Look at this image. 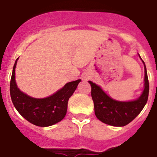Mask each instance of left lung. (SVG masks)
<instances>
[{
	"label": "left lung",
	"instance_id": "obj_1",
	"mask_svg": "<svg viewBox=\"0 0 157 157\" xmlns=\"http://www.w3.org/2000/svg\"><path fill=\"white\" fill-rule=\"evenodd\" d=\"M139 56L144 66V84L141 95L136 100L116 101L106 94L101 86L89 81L92 88L91 95L94 103L95 115L101 122L116 127L125 126L133 121L145 106L148 97L149 84L145 64L140 55Z\"/></svg>",
	"mask_w": 157,
	"mask_h": 157
}]
</instances>
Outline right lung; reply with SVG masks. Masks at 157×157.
Returning a JSON list of instances; mask_svg holds the SVG:
<instances>
[{
  "label": "right lung",
  "instance_id": "obj_1",
  "mask_svg": "<svg viewBox=\"0 0 157 157\" xmlns=\"http://www.w3.org/2000/svg\"><path fill=\"white\" fill-rule=\"evenodd\" d=\"M18 58L13 68L10 81V96L14 107L29 122L40 127H48L64 119L68 109V99L77 88L81 79L71 81L52 95L45 98H34L17 88L15 80V68Z\"/></svg>",
  "mask_w": 157,
  "mask_h": 157
}]
</instances>
